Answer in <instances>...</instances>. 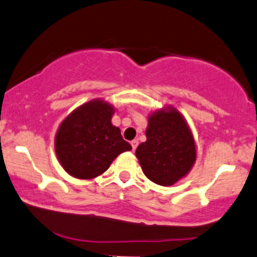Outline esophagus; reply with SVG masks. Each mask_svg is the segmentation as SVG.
Instances as JSON below:
<instances>
[{"mask_svg": "<svg viewBox=\"0 0 257 257\" xmlns=\"http://www.w3.org/2000/svg\"><path fill=\"white\" fill-rule=\"evenodd\" d=\"M132 148H133V150L136 151V149H137V147H138V144H139V142H138L137 139H134V140H132Z\"/></svg>", "mask_w": 257, "mask_h": 257, "instance_id": "1", "label": "esophagus"}]
</instances>
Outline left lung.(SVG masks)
Masks as SVG:
<instances>
[{
    "mask_svg": "<svg viewBox=\"0 0 257 257\" xmlns=\"http://www.w3.org/2000/svg\"><path fill=\"white\" fill-rule=\"evenodd\" d=\"M136 155L145 176L158 185L171 186L187 175L196 161V145L182 115L174 108L151 114L147 142Z\"/></svg>",
    "mask_w": 257,
    "mask_h": 257,
    "instance_id": "1",
    "label": "left lung"
}]
</instances>
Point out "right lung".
<instances>
[{
    "label": "right lung",
    "instance_id": "obj_1",
    "mask_svg": "<svg viewBox=\"0 0 257 257\" xmlns=\"http://www.w3.org/2000/svg\"><path fill=\"white\" fill-rule=\"evenodd\" d=\"M113 107L91 101L64 119L55 137V151L61 166L71 176L88 180L103 174L112 161L132 145L112 125Z\"/></svg>",
    "mask_w": 257,
    "mask_h": 257
}]
</instances>
